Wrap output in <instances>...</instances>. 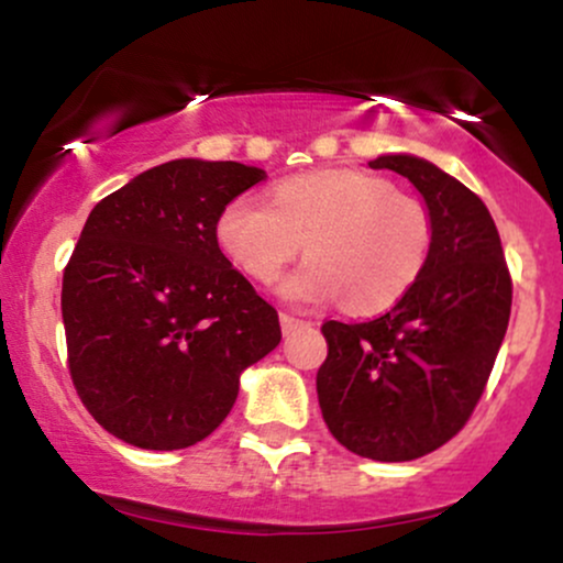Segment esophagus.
<instances>
[{
  "label": "esophagus",
  "mask_w": 563,
  "mask_h": 563,
  "mask_svg": "<svg viewBox=\"0 0 563 563\" xmlns=\"http://www.w3.org/2000/svg\"><path fill=\"white\" fill-rule=\"evenodd\" d=\"M301 325H307V320L294 318V314H288V312H280V328H283V335H288V333L299 331Z\"/></svg>",
  "instance_id": "obj_1"
}]
</instances>
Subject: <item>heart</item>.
Instances as JSON below:
<instances>
[{
  "mask_svg": "<svg viewBox=\"0 0 563 563\" xmlns=\"http://www.w3.org/2000/svg\"><path fill=\"white\" fill-rule=\"evenodd\" d=\"M224 254L254 283H273L303 251L309 262L283 283L290 301H339L354 314L397 303L423 275L434 217L421 198L357 169L288 177L273 198H235L217 222Z\"/></svg>",
  "mask_w": 563,
  "mask_h": 563,
  "instance_id": "b5f03b06",
  "label": "heart"
}]
</instances>
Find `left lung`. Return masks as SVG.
Wrapping results in <instances>:
<instances>
[{
    "label": "left lung",
    "mask_w": 563,
    "mask_h": 563,
    "mask_svg": "<svg viewBox=\"0 0 563 563\" xmlns=\"http://www.w3.org/2000/svg\"><path fill=\"white\" fill-rule=\"evenodd\" d=\"M418 187L434 245L416 286L367 322H322L318 399L331 434L357 455L402 463L450 442L482 399L510 318L508 264L487 206L412 156H380Z\"/></svg>",
    "instance_id": "left-lung-1"
}]
</instances>
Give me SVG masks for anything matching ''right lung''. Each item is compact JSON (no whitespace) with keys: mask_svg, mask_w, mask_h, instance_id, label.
Returning <instances> with one entry per match:
<instances>
[{"mask_svg":"<svg viewBox=\"0 0 563 563\" xmlns=\"http://www.w3.org/2000/svg\"><path fill=\"white\" fill-rule=\"evenodd\" d=\"M267 174L179 158L95 206L63 273L76 394L108 434L183 450L228 418L238 378L280 344L273 303L219 251L224 206Z\"/></svg>","mask_w":563,"mask_h":563,"instance_id":"1","label":"right lung"}]
</instances>
